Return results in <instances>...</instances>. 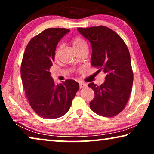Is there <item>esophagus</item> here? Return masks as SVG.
<instances>
[{
	"instance_id": "obj_1",
	"label": "esophagus",
	"mask_w": 154,
	"mask_h": 154,
	"mask_svg": "<svg viewBox=\"0 0 154 154\" xmlns=\"http://www.w3.org/2000/svg\"><path fill=\"white\" fill-rule=\"evenodd\" d=\"M87 87V84L86 83H80V88L82 89V88H85Z\"/></svg>"
}]
</instances>
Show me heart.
Here are the masks:
<instances>
[{
  "mask_svg": "<svg viewBox=\"0 0 154 154\" xmlns=\"http://www.w3.org/2000/svg\"><path fill=\"white\" fill-rule=\"evenodd\" d=\"M72 43H73V48H74V49L75 50H77L78 49H79V48L83 47V46L87 45V43H86L85 40L81 38L80 37L75 38L73 40ZM60 50H61V46H58L55 50V52H54V55H55V57L58 56V54L60 52Z\"/></svg>",
  "mask_w": 154,
  "mask_h": 154,
  "instance_id": "heart-1",
  "label": "heart"
}]
</instances>
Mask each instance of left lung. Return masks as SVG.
I'll use <instances>...</instances> for the list:
<instances>
[{"label":"left lung","mask_w":154,"mask_h":154,"mask_svg":"<svg viewBox=\"0 0 154 154\" xmlns=\"http://www.w3.org/2000/svg\"><path fill=\"white\" fill-rule=\"evenodd\" d=\"M91 44V65L106 73L100 86L88 84L94 92L90 109L104 117L115 116L125 108L133 83V73L129 50L123 39L108 27L78 28Z\"/></svg>","instance_id":"1"}]
</instances>
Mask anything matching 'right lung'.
Masks as SVG:
<instances>
[{
	"label": "right lung",
	"instance_id": "right-lung-1",
	"mask_svg": "<svg viewBox=\"0 0 154 154\" xmlns=\"http://www.w3.org/2000/svg\"><path fill=\"white\" fill-rule=\"evenodd\" d=\"M70 30L51 28L29 41L23 56L21 77L31 108L40 116L54 119L68 112L79 84L73 80L54 83L50 69L54 61L56 47Z\"/></svg>",
	"mask_w": 154,
	"mask_h": 154
}]
</instances>
